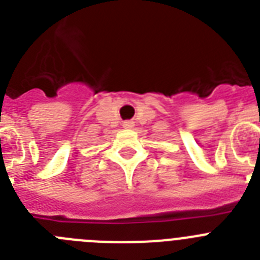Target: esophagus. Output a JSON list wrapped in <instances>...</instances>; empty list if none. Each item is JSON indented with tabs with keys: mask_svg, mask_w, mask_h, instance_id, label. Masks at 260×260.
<instances>
[{
	"mask_svg": "<svg viewBox=\"0 0 260 260\" xmlns=\"http://www.w3.org/2000/svg\"><path fill=\"white\" fill-rule=\"evenodd\" d=\"M122 127L126 128V130H130V128L134 127V122H133V121H125V122L122 123Z\"/></svg>",
	"mask_w": 260,
	"mask_h": 260,
	"instance_id": "34e87169",
	"label": "esophagus"
}]
</instances>
